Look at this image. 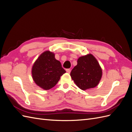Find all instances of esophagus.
<instances>
[{"label":"esophagus","instance_id":"obj_1","mask_svg":"<svg viewBox=\"0 0 132 132\" xmlns=\"http://www.w3.org/2000/svg\"><path fill=\"white\" fill-rule=\"evenodd\" d=\"M66 71H67V72L68 73H70L71 70H70V69H66Z\"/></svg>","mask_w":132,"mask_h":132}]
</instances>
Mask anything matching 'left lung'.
Wrapping results in <instances>:
<instances>
[{"label": "left lung", "mask_w": 132, "mask_h": 132, "mask_svg": "<svg viewBox=\"0 0 132 132\" xmlns=\"http://www.w3.org/2000/svg\"><path fill=\"white\" fill-rule=\"evenodd\" d=\"M77 65L70 73L71 78L79 88L86 90L97 86L102 70L98 61L91 54L79 57Z\"/></svg>", "instance_id": "1"}]
</instances>
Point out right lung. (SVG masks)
I'll list each match as a JSON object with an SVG mask.
<instances>
[{"label":"right lung","instance_id":"obj_1","mask_svg":"<svg viewBox=\"0 0 132 132\" xmlns=\"http://www.w3.org/2000/svg\"><path fill=\"white\" fill-rule=\"evenodd\" d=\"M66 73L61 63L55 58L54 53L49 51L43 52L36 60L32 67V77L36 85L43 90L52 88Z\"/></svg>","mask_w":132,"mask_h":132}]
</instances>
